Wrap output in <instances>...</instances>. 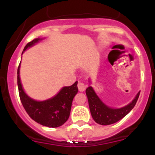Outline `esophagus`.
<instances>
[{
  "label": "esophagus",
  "mask_w": 155,
  "mask_h": 155,
  "mask_svg": "<svg viewBox=\"0 0 155 155\" xmlns=\"http://www.w3.org/2000/svg\"><path fill=\"white\" fill-rule=\"evenodd\" d=\"M78 89H79V90L80 92H84L85 90V89H86V85L84 84L83 82H80L78 83Z\"/></svg>",
  "instance_id": "esophagus-1"
}]
</instances>
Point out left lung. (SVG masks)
I'll return each mask as SVG.
<instances>
[{
    "label": "left lung",
    "instance_id": "obj_1",
    "mask_svg": "<svg viewBox=\"0 0 155 155\" xmlns=\"http://www.w3.org/2000/svg\"><path fill=\"white\" fill-rule=\"evenodd\" d=\"M88 80L90 84H92L91 80L90 79ZM86 95L88 99L90 113L95 122L101 125H108L122 120L134 108L139 97L140 91L130 104L118 108L110 107L105 104L96 94L92 86L86 89Z\"/></svg>",
    "mask_w": 155,
    "mask_h": 155
}]
</instances>
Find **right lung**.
<instances>
[{"instance_id": "obj_1", "label": "right lung", "mask_w": 155, "mask_h": 155, "mask_svg": "<svg viewBox=\"0 0 155 155\" xmlns=\"http://www.w3.org/2000/svg\"><path fill=\"white\" fill-rule=\"evenodd\" d=\"M45 38H38L33 40L25 47L22 55L27 49L34 46ZM21 62L17 69V85L19 97L23 107L30 117L48 127H58L63 125L70 116L74 97L78 92V81L69 87H63L54 96L45 101H36L30 97L25 92L21 82Z\"/></svg>"}]
</instances>
